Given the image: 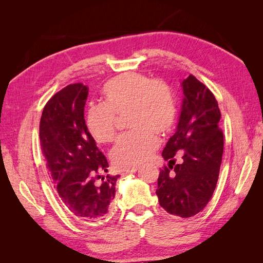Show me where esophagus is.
<instances>
[{"label": "esophagus", "instance_id": "34e87169", "mask_svg": "<svg viewBox=\"0 0 263 263\" xmlns=\"http://www.w3.org/2000/svg\"><path fill=\"white\" fill-rule=\"evenodd\" d=\"M137 170H138L137 166H134V168H130V169H126V170H124V174H127V173H134V172H136Z\"/></svg>", "mask_w": 263, "mask_h": 263}]
</instances>
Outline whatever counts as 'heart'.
<instances>
[{
	"label": "heart",
	"instance_id": "1",
	"mask_svg": "<svg viewBox=\"0 0 263 263\" xmlns=\"http://www.w3.org/2000/svg\"><path fill=\"white\" fill-rule=\"evenodd\" d=\"M103 104L86 110L85 127L99 144L110 142L116 135V115L126 113L133 130L123 134L110 150L115 168L125 170L145 162L159 147L157 135L172 132L178 104L171 86L139 72H125L103 86Z\"/></svg>",
	"mask_w": 263,
	"mask_h": 263
}]
</instances>
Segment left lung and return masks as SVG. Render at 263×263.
Segmentation results:
<instances>
[{"instance_id": "8db88e82", "label": "left lung", "mask_w": 263, "mask_h": 263, "mask_svg": "<svg viewBox=\"0 0 263 263\" xmlns=\"http://www.w3.org/2000/svg\"><path fill=\"white\" fill-rule=\"evenodd\" d=\"M182 112L177 132L162 157L169 161L158 178L159 204L172 215L187 218L200 213L212 198L219 176L224 135L220 110L208 86L190 74L182 82ZM182 162L176 164V156Z\"/></svg>"}]
</instances>
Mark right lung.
<instances>
[{
	"label": "right lung",
	"instance_id": "obj_1",
	"mask_svg": "<svg viewBox=\"0 0 263 263\" xmlns=\"http://www.w3.org/2000/svg\"><path fill=\"white\" fill-rule=\"evenodd\" d=\"M87 92L73 83L53 94L43 110L39 139L61 202L72 216L93 222L107 215L119 176L103 177L108 162L85 127Z\"/></svg>",
	"mask_w": 263,
	"mask_h": 263
}]
</instances>
